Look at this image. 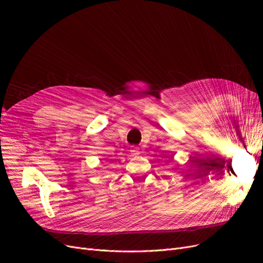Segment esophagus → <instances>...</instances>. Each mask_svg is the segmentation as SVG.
Wrapping results in <instances>:
<instances>
[{
  "mask_svg": "<svg viewBox=\"0 0 263 263\" xmlns=\"http://www.w3.org/2000/svg\"><path fill=\"white\" fill-rule=\"evenodd\" d=\"M130 154H132V156H138V155L140 154V150H139V148L136 147V146H132V148H130Z\"/></svg>",
  "mask_w": 263,
  "mask_h": 263,
  "instance_id": "1",
  "label": "esophagus"
}]
</instances>
